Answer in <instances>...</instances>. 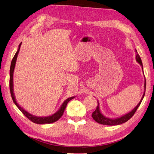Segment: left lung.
Masks as SVG:
<instances>
[{"label": "left lung", "mask_w": 154, "mask_h": 154, "mask_svg": "<svg viewBox=\"0 0 154 154\" xmlns=\"http://www.w3.org/2000/svg\"><path fill=\"white\" fill-rule=\"evenodd\" d=\"M136 60H137V62L139 64H140V66L142 67V69L143 70V65L142 63V60H141L140 56H139L138 54H136ZM145 91H146V79H145V81H144V94H143L142 97L140 100V101L139 102L138 105L136 106L135 108L131 111V112L127 113V114H125V115L119 117H117V118H109L108 117L103 116V114L101 113L100 109L99 102L98 101V106H97V107H96V110L93 113H92V117L94 119V121H96L97 123H98L100 124H102V125H121L122 123H125L133 116V115L136 112V111H137V109H138L139 106L140 105L142 100L144 97Z\"/></svg>", "instance_id": "left-lung-1"}]
</instances>
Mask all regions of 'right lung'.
<instances>
[{
    "label": "right lung",
    "mask_w": 154,
    "mask_h": 154,
    "mask_svg": "<svg viewBox=\"0 0 154 154\" xmlns=\"http://www.w3.org/2000/svg\"><path fill=\"white\" fill-rule=\"evenodd\" d=\"M21 45V42L20 44V45L18 46V50L17 51L16 53L15 54V55H14V58L12 60L11 65H10V93H11L13 102L14 103H15L17 108H18V109L21 111V112L23 113V115L26 117H27L29 119L32 121V122L37 123V124H47V123L49 124V123H52L54 122H56V121H58L60 118L62 116L64 110H65V109L66 108L67 103H68L71 100L75 98V96H72V97L67 98L66 100L62 103V104L61 105L60 109L57 111L55 113L52 114V116H49L47 117L46 116V117H38V116H33V115H32V114L27 112L26 110H25L23 108H21V106H20L18 103H17L16 102L15 96H14V93L13 76H14V68H15V66H16V63L17 58V55H18Z\"/></svg>",
    "instance_id": "add662e5"
}]
</instances>
